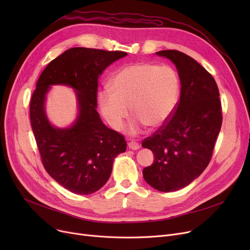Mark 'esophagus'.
Wrapping results in <instances>:
<instances>
[{
	"mask_svg": "<svg viewBox=\"0 0 250 250\" xmlns=\"http://www.w3.org/2000/svg\"><path fill=\"white\" fill-rule=\"evenodd\" d=\"M127 145H128V148H129V149H132V150H138V149L140 148V145H139V144H138L137 142H134V141L129 142V143L127 144Z\"/></svg>",
	"mask_w": 250,
	"mask_h": 250,
	"instance_id": "obj_1",
	"label": "esophagus"
}]
</instances>
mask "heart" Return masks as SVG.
Here are the masks:
<instances>
[{
    "label": "heart",
    "instance_id": "b5f03b06",
    "mask_svg": "<svg viewBox=\"0 0 250 250\" xmlns=\"http://www.w3.org/2000/svg\"><path fill=\"white\" fill-rule=\"evenodd\" d=\"M108 86L98 93L100 111L111 127L120 129L129 107L136 117L132 133L145 125L157 128L166 124L175 110L180 91L173 69L144 62L118 70Z\"/></svg>",
    "mask_w": 250,
    "mask_h": 250
}]
</instances>
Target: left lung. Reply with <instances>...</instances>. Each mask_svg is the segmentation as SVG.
Segmentation results:
<instances>
[{
  "instance_id": "1",
  "label": "left lung",
  "mask_w": 250,
  "mask_h": 250,
  "mask_svg": "<svg viewBox=\"0 0 250 250\" xmlns=\"http://www.w3.org/2000/svg\"><path fill=\"white\" fill-rule=\"evenodd\" d=\"M172 61L180 79V97L171 117L142 142L155 156L143 176L157 190L169 192L188 187L212 159L222 125L220 93L213 76L183 52H156Z\"/></svg>"
}]
</instances>
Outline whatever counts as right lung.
<instances>
[{
  "mask_svg": "<svg viewBox=\"0 0 250 250\" xmlns=\"http://www.w3.org/2000/svg\"><path fill=\"white\" fill-rule=\"evenodd\" d=\"M121 50L74 47L52 60L38 78L29 113L31 127L46 172L76 194H90L107 182L115 157L125 151V137L108 128L96 110L98 78ZM63 83L77 91L79 116L69 129H56L44 112V98L50 84Z\"/></svg>",
  "mask_w": 250,
  "mask_h": 250,
  "instance_id": "1",
  "label": "right lung"
}]
</instances>
